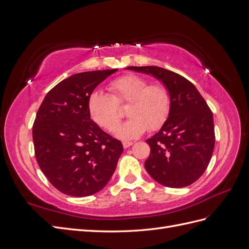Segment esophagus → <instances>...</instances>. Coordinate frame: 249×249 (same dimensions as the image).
I'll return each mask as SVG.
<instances>
[{"label": "esophagus", "mask_w": 249, "mask_h": 249, "mask_svg": "<svg viewBox=\"0 0 249 249\" xmlns=\"http://www.w3.org/2000/svg\"><path fill=\"white\" fill-rule=\"evenodd\" d=\"M123 145H124V148H127L129 146L133 145V142H132V141H124V142H123Z\"/></svg>", "instance_id": "34e87169"}]
</instances>
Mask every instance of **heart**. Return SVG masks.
Listing matches in <instances>:
<instances>
[{
  "label": "heart",
  "instance_id": "obj_1",
  "mask_svg": "<svg viewBox=\"0 0 249 249\" xmlns=\"http://www.w3.org/2000/svg\"><path fill=\"white\" fill-rule=\"evenodd\" d=\"M108 89L110 95L101 91L90 94L88 110L97 124L111 131L120 119L118 106L129 103L127 115L130 118L114 130L120 139H134L146 129H160L169 116L171 94L162 83L149 84L147 79L130 73L113 80Z\"/></svg>",
  "mask_w": 249,
  "mask_h": 249
}]
</instances>
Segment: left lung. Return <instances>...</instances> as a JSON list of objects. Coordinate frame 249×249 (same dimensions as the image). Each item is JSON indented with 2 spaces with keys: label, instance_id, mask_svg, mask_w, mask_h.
<instances>
[{
  "label": "left lung",
  "instance_id": "left-lung-1",
  "mask_svg": "<svg viewBox=\"0 0 249 249\" xmlns=\"http://www.w3.org/2000/svg\"><path fill=\"white\" fill-rule=\"evenodd\" d=\"M127 70L152 74L169 89L171 109L161 130L146 140L150 154L148 175L170 188L193 184L207 169L215 145L213 113L190 81L158 66Z\"/></svg>",
  "mask_w": 249,
  "mask_h": 249
}]
</instances>
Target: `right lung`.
Instances as JSON below:
<instances>
[{"instance_id": "1", "label": "right lung", "mask_w": 249, "mask_h": 249, "mask_svg": "<svg viewBox=\"0 0 249 249\" xmlns=\"http://www.w3.org/2000/svg\"><path fill=\"white\" fill-rule=\"evenodd\" d=\"M117 70L72 74L52 88L33 124L37 163L57 190L89 196L102 190L114 172L124 146L90 118L88 99Z\"/></svg>"}]
</instances>
